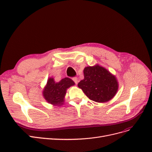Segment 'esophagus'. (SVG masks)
I'll list each match as a JSON object with an SVG mask.
<instances>
[{"label":"esophagus","mask_w":152,"mask_h":152,"mask_svg":"<svg viewBox=\"0 0 152 152\" xmlns=\"http://www.w3.org/2000/svg\"><path fill=\"white\" fill-rule=\"evenodd\" d=\"M72 80H73V81H74V82H75V83L76 84L78 83V79H77V77H73V79H72Z\"/></svg>","instance_id":"obj_1"}]
</instances>
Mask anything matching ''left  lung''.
<instances>
[{
  "mask_svg": "<svg viewBox=\"0 0 152 152\" xmlns=\"http://www.w3.org/2000/svg\"><path fill=\"white\" fill-rule=\"evenodd\" d=\"M84 79L78 87L90 99L98 103H106L117 94L118 82L116 77L105 68L96 64L84 69Z\"/></svg>",
  "mask_w": 152,
  "mask_h": 152,
  "instance_id": "left-lung-1",
  "label": "left lung"
}]
</instances>
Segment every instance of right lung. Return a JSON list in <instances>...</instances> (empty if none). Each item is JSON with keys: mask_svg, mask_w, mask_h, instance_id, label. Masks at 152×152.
<instances>
[{"mask_svg": "<svg viewBox=\"0 0 152 152\" xmlns=\"http://www.w3.org/2000/svg\"><path fill=\"white\" fill-rule=\"evenodd\" d=\"M74 85L75 82L70 78H64L56 82L54 78L50 77L42 91V96L48 103L61 107L65 102L67 89Z\"/></svg>", "mask_w": 152, "mask_h": 152, "instance_id": "add662e5", "label": "right lung"}]
</instances>
